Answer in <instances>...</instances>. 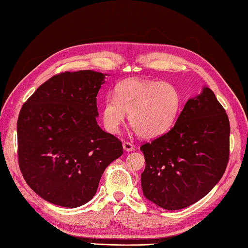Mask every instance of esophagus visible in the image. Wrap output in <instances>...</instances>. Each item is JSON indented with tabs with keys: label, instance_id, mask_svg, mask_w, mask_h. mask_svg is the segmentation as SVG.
<instances>
[{
	"label": "esophagus",
	"instance_id": "34e87169",
	"mask_svg": "<svg viewBox=\"0 0 248 248\" xmlns=\"http://www.w3.org/2000/svg\"><path fill=\"white\" fill-rule=\"evenodd\" d=\"M123 147L125 151H133L134 150V145L132 143H130V141H128V140L124 141Z\"/></svg>",
	"mask_w": 248,
	"mask_h": 248
}]
</instances>
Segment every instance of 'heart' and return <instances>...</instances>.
I'll list each match as a JSON object with an SVG mask.
<instances>
[{
    "label": "heart",
    "mask_w": 248,
    "mask_h": 248,
    "mask_svg": "<svg viewBox=\"0 0 248 248\" xmlns=\"http://www.w3.org/2000/svg\"><path fill=\"white\" fill-rule=\"evenodd\" d=\"M181 102L180 92L170 83L130 78L115 87L114 98L104 101L102 121L108 132L118 133L128 114L136 134L155 139L175 124Z\"/></svg>",
    "instance_id": "1"
}]
</instances>
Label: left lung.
Instances as JSON below:
<instances>
[{
	"mask_svg": "<svg viewBox=\"0 0 248 248\" xmlns=\"http://www.w3.org/2000/svg\"><path fill=\"white\" fill-rule=\"evenodd\" d=\"M230 124L214 93L204 87L184 105L167 133L140 146L144 196L166 210L186 208L215 186L229 161Z\"/></svg>",
	"mask_w": 248,
	"mask_h": 248,
	"instance_id": "8db88e82",
	"label": "left lung"
}]
</instances>
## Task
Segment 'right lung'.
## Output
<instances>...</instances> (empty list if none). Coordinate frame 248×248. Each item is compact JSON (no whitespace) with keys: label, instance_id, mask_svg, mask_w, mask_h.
<instances>
[{"label":"right lung","instance_id":"add662e5","mask_svg":"<svg viewBox=\"0 0 248 248\" xmlns=\"http://www.w3.org/2000/svg\"><path fill=\"white\" fill-rule=\"evenodd\" d=\"M105 73L61 72L36 89L20 110L18 162L29 186L46 202L76 208L97 192L123 144L97 124Z\"/></svg>","mask_w":248,"mask_h":248}]
</instances>
